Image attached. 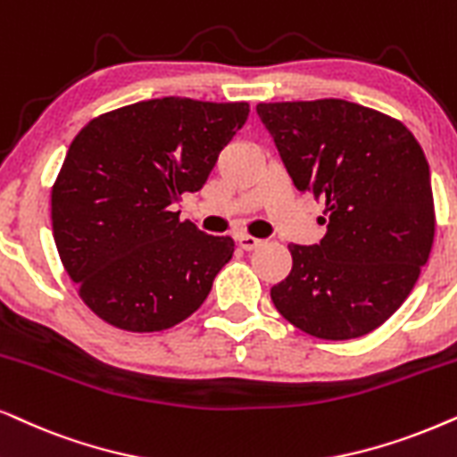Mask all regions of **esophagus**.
Segmentation results:
<instances>
[{
  "mask_svg": "<svg viewBox=\"0 0 457 457\" xmlns=\"http://www.w3.org/2000/svg\"><path fill=\"white\" fill-rule=\"evenodd\" d=\"M237 239V243H239V247L241 250H245V252H250V250H256V247H260L262 245V239H256V237H252V235H245V233H241V235H237L235 237Z\"/></svg>",
  "mask_w": 457,
  "mask_h": 457,
  "instance_id": "1",
  "label": "esophagus"
}]
</instances>
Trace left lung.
Listing matches in <instances>:
<instances>
[{
	"mask_svg": "<svg viewBox=\"0 0 457 457\" xmlns=\"http://www.w3.org/2000/svg\"><path fill=\"white\" fill-rule=\"evenodd\" d=\"M294 187L325 204L328 233L289 245L292 272L270 289L289 323L321 337L373 331L405 302L435 239L430 170L401 121L340 98L260 103Z\"/></svg>",
	"mask_w": 457,
	"mask_h": 457,
	"instance_id": "1",
	"label": "left lung"
}]
</instances>
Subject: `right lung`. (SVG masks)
I'll return each instance as SVG.
<instances>
[{
	"label": "right lung",
	"mask_w": 457,
	"mask_h": 457,
	"mask_svg": "<svg viewBox=\"0 0 457 457\" xmlns=\"http://www.w3.org/2000/svg\"><path fill=\"white\" fill-rule=\"evenodd\" d=\"M247 115V103L165 96L104 112L71 142L52 187V230L64 270L103 321L162 331L204 304L235 241L171 210L205 185Z\"/></svg>",
	"instance_id": "add662e5"
}]
</instances>
